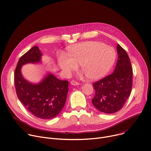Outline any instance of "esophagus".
I'll use <instances>...</instances> for the list:
<instances>
[{"mask_svg": "<svg viewBox=\"0 0 151 151\" xmlns=\"http://www.w3.org/2000/svg\"><path fill=\"white\" fill-rule=\"evenodd\" d=\"M71 84L72 85H74V86H77V85H80V83L76 81V80H72L71 81Z\"/></svg>", "mask_w": 151, "mask_h": 151, "instance_id": "34e87169", "label": "esophagus"}]
</instances>
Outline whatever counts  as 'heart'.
<instances>
[{
    "mask_svg": "<svg viewBox=\"0 0 151 151\" xmlns=\"http://www.w3.org/2000/svg\"><path fill=\"white\" fill-rule=\"evenodd\" d=\"M68 56L61 55L58 63L65 74L70 75L78 69L91 80H97L104 77L111 68L116 53L111 46L98 41H87L70 46Z\"/></svg>",
    "mask_w": 151,
    "mask_h": 151,
    "instance_id": "obj_1",
    "label": "heart"
}]
</instances>
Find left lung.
<instances>
[{"label":"left lung","mask_w":151,"mask_h":151,"mask_svg":"<svg viewBox=\"0 0 151 151\" xmlns=\"http://www.w3.org/2000/svg\"><path fill=\"white\" fill-rule=\"evenodd\" d=\"M118 60L114 72L93 83L95 91L93 105L100 111L114 113L120 110L130 95L132 68L125 50L117 45Z\"/></svg>","instance_id":"8db88e82"}]
</instances>
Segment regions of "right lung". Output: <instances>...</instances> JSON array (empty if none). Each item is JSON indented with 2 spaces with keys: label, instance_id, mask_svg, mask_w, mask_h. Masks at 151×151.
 <instances>
[{
  "label": "right lung",
  "instance_id": "right-lung-1",
  "mask_svg": "<svg viewBox=\"0 0 151 151\" xmlns=\"http://www.w3.org/2000/svg\"><path fill=\"white\" fill-rule=\"evenodd\" d=\"M41 53L37 46L33 47L20 57L14 73L16 93L25 108L33 115L42 119H52L62 110L68 92V81L60 80L52 74H48L38 84L25 80L22 66L40 62Z\"/></svg>",
  "mask_w": 151,
  "mask_h": 151
}]
</instances>
